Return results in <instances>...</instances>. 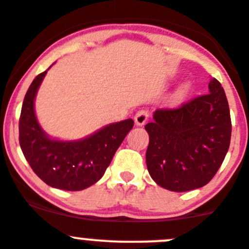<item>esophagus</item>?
<instances>
[{"instance_id":"esophagus-1","label":"esophagus","mask_w":249,"mask_h":249,"mask_svg":"<svg viewBox=\"0 0 249 249\" xmlns=\"http://www.w3.org/2000/svg\"><path fill=\"white\" fill-rule=\"evenodd\" d=\"M147 119H149V111L147 110H139L138 113L135 114V118H134L135 124L138 125V126H142V125L147 122Z\"/></svg>"}]
</instances>
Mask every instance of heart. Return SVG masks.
<instances>
[{"label":"heart","instance_id":"b5f03b06","mask_svg":"<svg viewBox=\"0 0 249 249\" xmlns=\"http://www.w3.org/2000/svg\"><path fill=\"white\" fill-rule=\"evenodd\" d=\"M190 89L191 88H190L189 84H183V86L180 87V89L176 91V94H175V99L181 100V99H183V98L187 97V94L190 93Z\"/></svg>","mask_w":249,"mask_h":249}]
</instances>
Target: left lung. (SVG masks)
Listing matches in <instances>:
<instances>
[{"mask_svg": "<svg viewBox=\"0 0 249 249\" xmlns=\"http://www.w3.org/2000/svg\"><path fill=\"white\" fill-rule=\"evenodd\" d=\"M181 107L156 109L145 125L146 166L159 186L175 192L200 189L212 180L230 147V107L221 83Z\"/></svg>", "mask_w": 249, "mask_h": 249, "instance_id": "obj_1", "label": "left lung"}]
</instances>
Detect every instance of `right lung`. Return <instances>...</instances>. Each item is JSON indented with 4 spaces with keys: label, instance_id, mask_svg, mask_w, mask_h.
I'll use <instances>...</instances> for the list:
<instances>
[{
    "label": "right lung",
    "instance_id": "obj_1",
    "mask_svg": "<svg viewBox=\"0 0 249 249\" xmlns=\"http://www.w3.org/2000/svg\"><path fill=\"white\" fill-rule=\"evenodd\" d=\"M47 71L38 74L24 97L19 116V145L38 178L66 191H80L99 181L126 134L133 119L113 123L86 139L60 141L51 139L38 124L35 98Z\"/></svg>",
    "mask_w": 249,
    "mask_h": 249
}]
</instances>
